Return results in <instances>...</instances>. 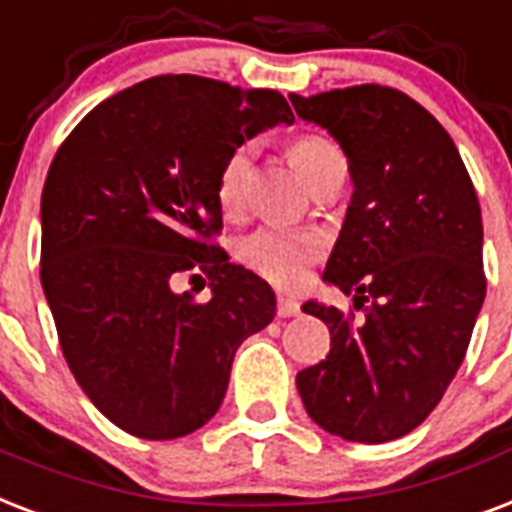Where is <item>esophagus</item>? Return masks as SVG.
<instances>
[{
  "instance_id": "1",
  "label": "esophagus",
  "mask_w": 512,
  "mask_h": 512,
  "mask_svg": "<svg viewBox=\"0 0 512 512\" xmlns=\"http://www.w3.org/2000/svg\"><path fill=\"white\" fill-rule=\"evenodd\" d=\"M301 312V304L293 296H277V318H296Z\"/></svg>"
}]
</instances>
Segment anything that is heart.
I'll return each mask as SVG.
<instances>
[{
    "label": "heart",
    "mask_w": 512,
    "mask_h": 512,
    "mask_svg": "<svg viewBox=\"0 0 512 512\" xmlns=\"http://www.w3.org/2000/svg\"><path fill=\"white\" fill-rule=\"evenodd\" d=\"M291 160L301 173V178L310 184V189H315L320 184V178L342 162V154L328 138L299 136L291 141ZM251 165V146L232 149L224 165H221L219 181H216V200H219L221 211L227 216H235V213L243 211ZM237 256L256 275L267 277L269 283L280 285V288H296V285L307 280V272L320 256V245L318 240L296 235V232H288V229L261 227L240 240Z\"/></svg>",
    "instance_id": "b5f03b06"
}]
</instances>
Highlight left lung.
<instances>
[{
  "instance_id": "8db88e82",
  "label": "left lung",
  "mask_w": 512,
  "mask_h": 512,
  "mask_svg": "<svg viewBox=\"0 0 512 512\" xmlns=\"http://www.w3.org/2000/svg\"><path fill=\"white\" fill-rule=\"evenodd\" d=\"M288 98L347 154L355 189L323 280L366 310L355 323L318 301L301 307L326 323L331 352L296 387L326 433L395 441L425 422L465 360L486 296L481 205L449 133L406 93Z\"/></svg>"
}]
</instances>
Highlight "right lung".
<instances>
[{
  "label": "right lung",
  "instance_id": "add662e5",
  "mask_svg": "<svg viewBox=\"0 0 512 512\" xmlns=\"http://www.w3.org/2000/svg\"><path fill=\"white\" fill-rule=\"evenodd\" d=\"M277 122H293L277 90L165 74L106 98L55 152L39 277L71 374L125 433L170 441L205 425L237 347L275 318L267 280L213 237L221 165ZM184 271L209 277L211 302L172 291Z\"/></svg>",
  "mask_w": 512,
  "mask_h": 512
}]
</instances>
